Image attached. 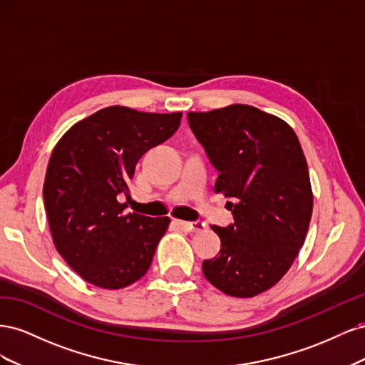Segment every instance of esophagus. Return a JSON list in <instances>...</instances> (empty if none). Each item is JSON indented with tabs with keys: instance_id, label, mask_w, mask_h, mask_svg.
Instances as JSON below:
<instances>
[{
	"instance_id": "34e87169",
	"label": "esophagus",
	"mask_w": 365,
	"mask_h": 365,
	"mask_svg": "<svg viewBox=\"0 0 365 365\" xmlns=\"http://www.w3.org/2000/svg\"><path fill=\"white\" fill-rule=\"evenodd\" d=\"M175 224L178 225L181 230L184 231H189V233H196V231H202L205 230V222H185V220H175Z\"/></svg>"
}]
</instances>
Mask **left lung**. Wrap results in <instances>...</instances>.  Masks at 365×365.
I'll return each mask as SVG.
<instances>
[{"label": "left lung", "mask_w": 365, "mask_h": 365, "mask_svg": "<svg viewBox=\"0 0 365 365\" xmlns=\"http://www.w3.org/2000/svg\"><path fill=\"white\" fill-rule=\"evenodd\" d=\"M189 125L219 170L216 193L230 197L235 224L212 225L219 256L202 272L230 297L268 291L303 247L314 195L307 163L294 129L284 120L250 105L189 113Z\"/></svg>", "instance_id": "left-lung-1"}]
</instances>
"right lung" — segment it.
<instances>
[{
	"instance_id": "right-lung-1",
	"label": "right lung",
	"mask_w": 365,
	"mask_h": 365,
	"mask_svg": "<svg viewBox=\"0 0 365 365\" xmlns=\"http://www.w3.org/2000/svg\"><path fill=\"white\" fill-rule=\"evenodd\" d=\"M182 113L108 106L73 125L54 146L43 181L53 244L81 277L121 289L150 267L170 219L125 213L143 153L170 138Z\"/></svg>"
}]
</instances>
